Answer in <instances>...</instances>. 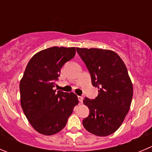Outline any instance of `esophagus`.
Segmentation results:
<instances>
[{
    "instance_id": "34e87169",
    "label": "esophagus",
    "mask_w": 152,
    "mask_h": 152,
    "mask_svg": "<svg viewBox=\"0 0 152 152\" xmlns=\"http://www.w3.org/2000/svg\"><path fill=\"white\" fill-rule=\"evenodd\" d=\"M78 99H79V101L80 102H82V101H83V96H78Z\"/></svg>"
}]
</instances>
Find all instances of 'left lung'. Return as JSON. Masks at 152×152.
I'll use <instances>...</instances> for the list:
<instances>
[{"mask_svg":"<svg viewBox=\"0 0 152 152\" xmlns=\"http://www.w3.org/2000/svg\"><path fill=\"white\" fill-rule=\"evenodd\" d=\"M76 51L91 73L93 86L99 89L94 99H84L90 114L82 124L93 134L108 136L120 127L130 109L133 85L126 66L112 50L76 48Z\"/></svg>","mask_w":152,"mask_h":152,"instance_id":"obj_1","label":"left lung"}]
</instances>
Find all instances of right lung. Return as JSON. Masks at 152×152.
<instances>
[{"mask_svg":"<svg viewBox=\"0 0 152 152\" xmlns=\"http://www.w3.org/2000/svg\"><path fill=\"white\" fill-rule=\"evenodd\" d=\"M75 54V48H48L34 55L25 69L20 82V104L31 126L42 134L62 130L79 103L73 93L53 89L61 67Z\"/></svg>","mask_w":152,"mask_h":152,"instance_id":"right-lung-1","label":"right lung"}]
</instances>
